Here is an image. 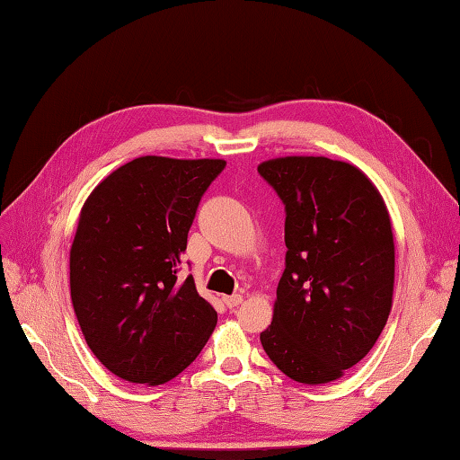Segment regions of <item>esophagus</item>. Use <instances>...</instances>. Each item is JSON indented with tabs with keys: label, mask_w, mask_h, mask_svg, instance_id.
Listing matches in <instances>:
<instances>
[{
	"label": "esophagus",
	"mask_w": 460,
	"mask_h": 460,
	"mask_svg": "<svg viewBox=\"0 0 460 460\" xmlns=\"http://www.w3.org/2000/svg\"><path fill=\"white\" fill-rule=\"evenodd\" d=\"M223 302H225V306H227V308H235V306H239L241 302H243V296H241V295L223 296Z\"/></svg>",
	"instance_id": "esophagus-1"
}]
</instances>
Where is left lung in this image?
Here are the masks:
<instances>
[{"instance_id": "obj_1", "label": "left lung", "mask_w": 460, "mask_h": 460, "mask_svg": "<svg viewBox=\"0 0 460 460\" xmlns=\"http://www.w3.org/2000/svg\"><path fill=\"white\" fill-rule=\"evenodd\" d=\"M259 173L287 209V267L262 349L298 384H330L367 356L392 312V217L349 162L285 155L261 162Z\"/></svg>"}]
</instances>
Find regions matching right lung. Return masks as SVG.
<instances>
[{
  "mask_svg": "<svg viewBox=\"0 0 460 460\" xmlns=\"http://www.w3.org/2000/svg\"><path fill=\"white\" fill-rule=\"evenodd\" d=\"M225 160L140 155L83 203L71 300L86 344L130 384H168L199 356L217 312L178 279L198 205Z\"/></svg>",
  "mask_w": 460,
  "mask_h": 460,
  "instance_id": "obj_1",
  "label": "right lung"
}]
</instances>
